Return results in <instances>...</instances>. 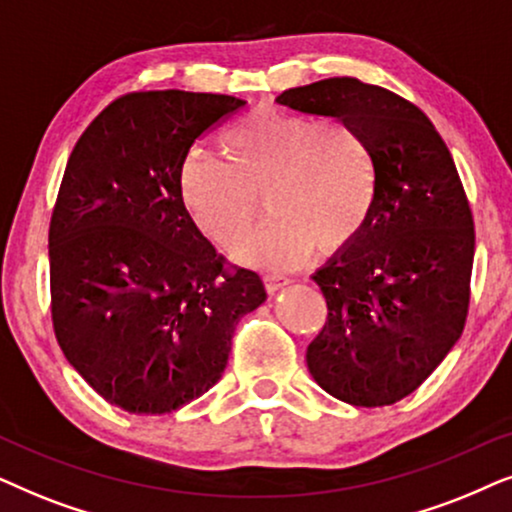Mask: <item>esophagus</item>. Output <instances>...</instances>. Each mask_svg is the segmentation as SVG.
Returning a JSON list of instances; mask_svg holds the SVG:
<instances>
[{
    "mask_svg": "<svg viewBox=\"0 0 512 512\" xmlns=\"http://www.w3.org/2000/svg\"><path fill=\"white\" fill-rule=\"evenodd\" d=\"M285 285H290V278H285V276H276V274L264 276V288H267V292H271V295H276V292H278V290H283Z\"/></svg>",
    "mask_w": 512,
    "mask_h": 512,
    "instance_id": "obj_1",
    "label": "esophagus"
}]
</instances>
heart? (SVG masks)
Returning <instances> with one entry per match:
<instances>
[{
	"mask_svg": "<svg viewBox=\"0 0 512 512\" xmlns=\"http://www.w3.org/2000/svg\"><path fill=\"white\" fill-rule=\"evenodd\" d=\"M220 159L182 168V203L203 234L236 250L257 215H271L243 245L255 267L288 269L313 248L335 255L363 234L377 201V166L367 140L342 119L252 109L217 140Z\"/></svg>",
	"mask_w": 512,
	"mask_h": 512,
	"instance_id": "b5f03b06",
	"label": "heart"
}]
</instances>
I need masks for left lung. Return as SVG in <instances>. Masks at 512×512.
<instances>
[{"instance_id": "1", "label": "left lung", "mask_w": 512, "mask_h": 512, "mask_svg": "<svg viewBox=\"0 0 512 512\" xmlns=\"http://www.w3.org/2000/svg\"><path fill=\"white\" fill-rule=\"evenodd\" d=\"M276 102L342 119L372 149L377 201L363 234L313 274L327 320L306 365L337 400L393 405L431 377L466 325L475 229L454 159L417 105L353 77Z\"/></svg>"}]
</instances>
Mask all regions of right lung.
Masks as SVG:
<instances>
[{
	"label": "right lung",
	"mask_w": 512,
	"mask_h": 512,
	"mask_svg": "<svg viewBox=\"0 0 512 512\" xmlns=\"http://www.w3.org/2000/svg\"><path fill=\"white\" fill-rule=\"evenodd\" d=\"M245 100L121 95L81 133L49 227L51 318L65 358L109 405L166 414L220 381L262 278L217 255L182 203L189 149Z\"/></svg>",
	"instance_id": "add662e5"
}]
</instances>
